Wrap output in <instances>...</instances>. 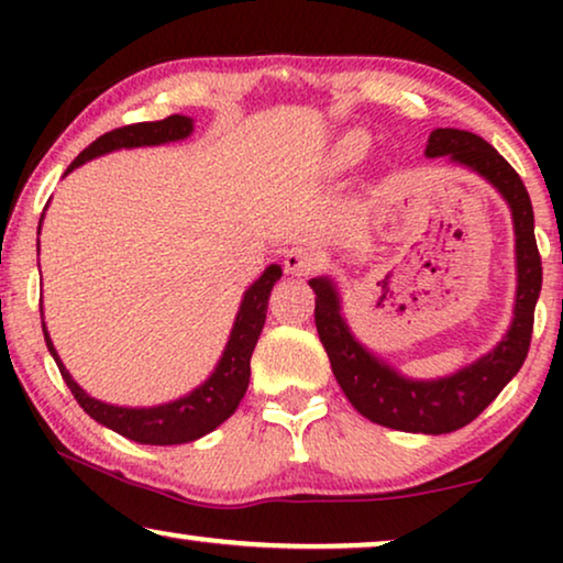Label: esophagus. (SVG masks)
<instances>
[{
  "label": "esophagus",
  "instance_id": "obj_1",
  "mask_svg": "<svg viewBox=\"0 0 563 563\" xmlns=\"http://www.w3.org/2000/svg\"><path fill=\"white\" fill-rule=\"evenodd\" d=\"M284 272L291 276H305L310 274L314 266H318V253H312L310 249H302V245H295V249L284 251Z\"/></svg>",
  "mask_w": 563,
  "mask_h": 563
}]
</instances>
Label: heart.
<instances>
[{
  "mask_svg": "<svg viewBox=\"0 0 563 563\" xmlns=\"http://www.w3.org/2000/svg\"><path fill=\"white\" fill-rule=\"evenodd\" d=\"M366 137L361 133H345L335 145V156L343 161V164H351V161L361 158L366 153Z\"/></svg>",
  "mask_w": 563,
  "mask_h": 563,
  "instance_id": "heart-1",
  "label": "heart"
}]
</instances>
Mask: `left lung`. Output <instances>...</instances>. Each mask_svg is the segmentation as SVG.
<instances>
[{
  "label": "left lung",
  "instance_id": "obj_1",
  "mask_svg": "<svg viewBox=\"0 0 563 563\" xmlns=\"http://www.w3.org/2000/svg\"><path fill=\"white\" fill-rule=\"evenodd\" d=\"M426 156H451L456 164L468 166L484 176L510 205L515 258H518V295H515L512 325L497 343V349L443 379H407L351 335L341 314V297L328 276L310 279V287L318 295L314 325L349 402L376 426L405 430V433L441 435L468 426L520 372L530 349V335H533V312L541 295L543 268L536 245L533 205H530L526 184L484 137L468 130L438 128L428 137Z\"/></svg>",
  "mask_w": 563,
  "mask_h": 563
}]
</instances>
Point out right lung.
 I'll use <instances>...</instances> for the list:
<instances>
[{
    "label": "right lung",
    "mask_w": 563,
    "mask_h": 563,
    "mask_svg": "<svg viewBox=\"0 0 563 563\" xmlns=\"http://www.w3.org/2000/svg\"><path fill=\"white\" fill-rule=\"evenodd\" d=\"M191 130H195V122H191V118H184V114H172V118L166 120L135 122V125L110 130V133L99 135L95 143L87 145V148L74 158V164L66 168V174L74 172V168H79L81 164H87L91 158L104 156V153H112L120 148H141V145L184 141V137L191 135ZM37 235H41V225H37ZM37 245H41V241H37ZM279 279H282V266L272 264L256 282L251 284L249 291L243 295L241 310L235 314L233 330H230L228 345L225 351H222L220 364L214 366L210 379H207L202 387L189 391L187 397H179L166 405L118 407V405L99 402V399L89 397L87 391L71 379V374L66 372L64 361L58 358L56 349H53V341L43 322L45 345H48L51 356L56 358L58 372L64 376L66 387L71 389L76 402L84 407V412H87L89 418H95L97 422H102L104 428H110L114 433L125 435L135 443H145V445L189 443L207 433H212V430L222 426V422L238 410V405H241L251 379L253 349H256V341L266 322L268 295H272L274 284Z\"/></svg>",
    "instance_id": "right-lung-1"
}]
</instances>
